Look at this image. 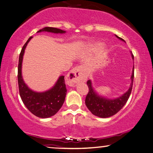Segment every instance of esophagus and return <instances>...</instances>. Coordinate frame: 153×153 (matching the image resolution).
Returning <instances> with one entry per match:
<instances>
[{
    "instance_id": "esophagus-1",
    "label": "esophagus",
    "mask_w": 153,
    "mask_h": 153,
    "mask_svg": "<svg viewBox=\"0 0 153 153\" xmlns=\"http://www.w3.org/2000/svg\"><path fill=\"white\" fill-rule=\"evenodd\" d=\"M86 73L81 66L74 67L67 76V83L69 86H75L77 84L86 80Z\"/></svg>"
}]
</instances>
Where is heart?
Segmentation results:
<instances>
[{"label":"heart","instance_id":"heart-1","mask_svg":"<svg viewBox=\"0 0 153 153\" xmlns=\"http://www.w3.org/2000/svg\"><path fill=\"white\" fill-rule=\"evenodd\" d=\"M101 45V44L99 43V42H97V43H94V45L92 46V47L93 48H97V47H100V46Z\"/></svg>","mask_w":153,"mask_h":153}]
</instances>
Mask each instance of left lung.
I'll return each mask as SVG.
<instances>
[{"label": "left lung", "instance_id": "8db88e82", "mask_svg": "<svg viewBox=\"0 0 153 153\" xmlns=\"http://www.w3.org/2000/svg\"><path fill=\"white\" fill-rule=\"evenodd\" d=\"M115 36L118 39L125 42V40L120 38L117 35H115ZM130 53L131 58L134 61V55L131 53V52H130ZM134 77V65L133 66L132 73H131L130 77V86H129L128 90L121 95V97L115 98H108L98 94L92 86V81L89 79L87 82L89 92L86 96V100H85L86 107L93 115L101 118L110 117L111 116L115 115L123 107V106L126 105V103L128 101L129 96L131 94V90H132Z\"/></svg>", "mask_w": 153, "mask_h": 153}]
</instances>
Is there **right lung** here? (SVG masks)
Wrapping results in <instances>:
<instances>
[{"label":"right lung","mask_w":153,"mask_h":153,"mask_svg":"<svg viewBox=\"0 0 153 153\" xmlns=\"http://www.w3.org/2000/svg\"><path fill=\"white\" fill-rule=\"evenodd\" d=\"M42 32L54 33H64L66 32L65 31L58 28L51 27H44L43 29L38 31V32ZM32 38V36H31L25 42L19 55L17 76L19 94L24 104L31 113L38 117L48 118L55 115L63 105L67 94L65 76H59L55 85L45 92L33 91L27 86L22 76V62L25 49Z\"/></svg>","instance_id":"right-lung-1"}]
</instances>
